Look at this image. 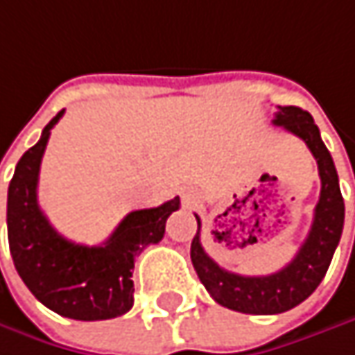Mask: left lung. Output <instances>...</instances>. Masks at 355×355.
I'll return each instance as SVG.
<instances>
[{"mask_svg":"<svg viewBox=\"0 0 355 355\" xmlns=\"http://www.w3.org/2000/svg\"><path fill=\"white\" fill-rule=\"evenodd\" d=\"M274 125H282L291 134L299 136L317 160L321 177V195L315 205L309 236L297 256L278 272L268 276H242L227 272L215 260H211L201 243V219L197 217V236L191 243V260L203 286L219 305L250 315H276L301 305L313 295L327 272L334 252L343 232V197L339 191V178L334 158L325 148L319 128L311 113L286 105L278 107Z\"/></svg>","mask_w":355,"mask_h":355,"instance_id":"8db88e82","label":"left lung"}]
</instances>
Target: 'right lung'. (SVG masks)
<instances>
[{"instance_id":"add662e5","label":"right lung","mask_w":355,"mask_h":355,"mask_svg":"<svg viewBox=\"0 0 355 355\" xmlns=\"http://www.w3.org/2000/svg\"><path fill=\"white\" fill-rule=\"evenodd\" d=\"M62 113L50 119L40 140L17 162L8 189L10 252L24 284L50 311L77 321L113 319L134 305V258L162 240L166 219L180 207V199L128 213L101 245L62 238L40 209L36 193L50 130Z\"/></svg>"}]
</instances>
